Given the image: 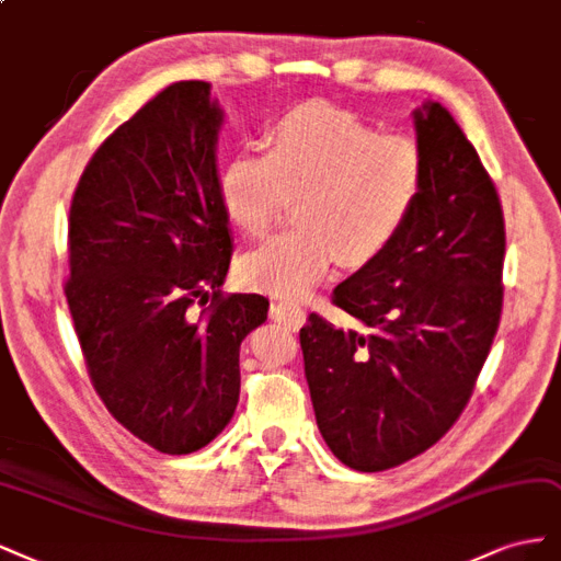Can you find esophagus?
<instances>
[{"label":"esophagus","instance_id":"esophagus-1","mask_svg":"<svg viewBox=\"0 0 561 561\" xmlns=\"http://www.w3.org/2000/svg\"><path fill=\"white\" fill-rule=\"evenodd\" d=\"M273 317L291 323V327H300V323L305 321V310L294 300H277V302H273Z\"/></svg>","mask_w":561,"mask_h":561}]
</instances>
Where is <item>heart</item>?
Segmentation results:
<instances>
[{"label": "heart", "mask_w": 561, "mask_h": 561, "mask_svg": "<svg viewBox=\"0 0 561 561\" xmlns=\"http://www.w3.org/2000/svg\"><path fill=\"white\" fill-rule=\"evenodd\" d=\"M265 153L224 162L219 195L228 219L263 238L298 197L296 228L240 263L244 282L298 296L340 259L368 265L399 240L426 188L417 139L382 135L377 125L329 102H305L265 130Z\"/></svg>", "instance_id": "heart-1"}]
</instances>
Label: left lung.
<instances>
[{
    "label": "left lung",
    "mask_w": 561,
    "mask_h": 561,
    "mask_svg": "<svg viewBox=\"0 0 561 561\" xmlns=\"http://www.w3.org/2000/svg\"><path fill=\"white\" fill-rule=\"evenodd\" d=\"M426 188L382 256L333 291L366 333L300 329L317 426L354 471L422 455L459 420L499 331L505 224L496 186L440 102L414 112Z\"/></svg>",
    "instance_id": "1"
}]
</instances>
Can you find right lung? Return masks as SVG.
I'll return each mask as SVG.
<instances>
[{
  "label": "right lung",
  "mask_w": 561,
  "mask_h": 561,
  "mask_svg": "<svg viewBox=\"0 0 561 561\" xmlns=\"http://www.w3.org/2000/svg\"><path fill=\"white\" fill-rule=\"evenodd\" d=\"M221 121L209 83L168 85L100 144L69 205L65 296L90 382L162 455L224 431L240 345L267 319V298L221 291L232 256Z\"/></svg>",
  "instance_id": "1"
}]
</instances>
